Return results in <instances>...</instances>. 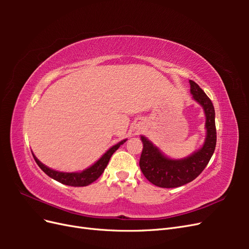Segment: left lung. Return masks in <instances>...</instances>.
Masks as SVG:
<instances>
[{
	"label": "left lung",
	"instance_id": "left-lung-1",
	"mask_svg": "<svg viewBox=\"0 0 249 249\" xmlns=\"http://www.w3.org/2000/svg\"><path fill=\"white\" fill-rule=\"evenodd\" d=\"M190 92L193 100L202 107L206 114L207 136L203 145L191 156L184 159L173 160L164 156L161 150L155 146L144 136H141L143 149L139 166L144 177L150 183L161 188H177L192 182L206 168L216 146L215 110L212 102L203 90L192 80Z\"/></svg>",
	"mask_w": 249,
	"mask_h": 249
}]
</instances>
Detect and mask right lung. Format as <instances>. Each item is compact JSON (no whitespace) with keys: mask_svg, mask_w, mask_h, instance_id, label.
Masks as SVG:
<instances>
[{"mask_svg":"<svg viewBox=\"0 0 249 249\" xmlns=\"http://www.w3.org/2000/svg\"><path fill=\"white\" fill-rule=\"evenodd\" d=\"M125 141H126V139L118 142L117 144H115V145H113L93 165H91V166L88 167L85 170L81 171V172H60V171H56L54 169L49 168L44 164H42L34 156V154H33V157H34L35 162L41 168V170L44 173H46V175H48L50 178L57 180V182L64 184V185H67V186L84 187V186H88L91 183H93L94 180H96L102 176V173L104 172L105 168L107 167L111 156L114 154L115 150H117L118 147L122 144H124Z\"/></svg>","mask_w":249,"mask_h":249,"instance_id":"obj_1","label":"right lung"}]
</instances>
